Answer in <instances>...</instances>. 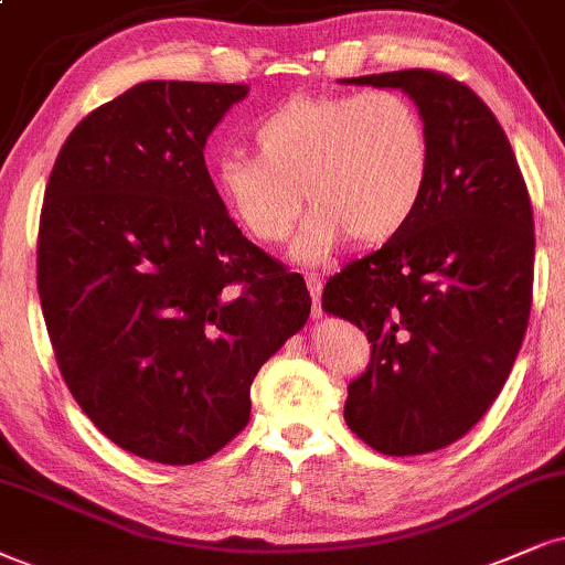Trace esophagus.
I'll return each mask as SVG.
<instances>
[{"label":"esophagus","instance_id":"34e87169","mask_svg":"<svg viewBox=\"0 0 565 565\" xmlns=\"http://www.w3.org/2000/svg\"><path fill=\"white\" fill-rule=\"evenodd\" d=\"M305 281H307V291H310L312 297V316L320 318V291H323V278L318 274H305Z\"/></svg>","mask_w":565,"mask_h":565}]
</instances>
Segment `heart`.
<instances>
[{
  "instance_id": "b5f03b06",
  "label": "heart",
  "mask_w": 565,
  "mask_h": 565,
  "mask_svg": "<svg viewBox=\"0 0 565 565\" xmlns=\"http://www.w3.org/2000/svg\"><path fill=\"white\" fill-rule=\"evenodd\" d=\"M255 153L230 151L213 182L263 245L289 239L299 266H323L344 242L383 245L412 224L430 184L423 114L396 90L291 96L253 127Z\"/></svg>"
}]
</instances>
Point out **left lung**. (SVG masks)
Listing matches in <instances>:
<instances>
[{
    "mask_svg": "<svg viewBox=\"0 0 565 565\" xmlns=\"http://www.w3.org/2000/svg\"><path fill=\"white\" fill-rule=\"evenodd\" d=\"M344 83L402 88L430 135V184L402 234L328 278L323 307L367 333L344 419L388 456L459 440L501 394L532 310L534 218L503 127L435 70Z\"/></svg>",
    "mask_w": 565,
    "mask_h": 565,
    "instance_id": "8db88e82",
    "label": "left lung"
}]
</instances>
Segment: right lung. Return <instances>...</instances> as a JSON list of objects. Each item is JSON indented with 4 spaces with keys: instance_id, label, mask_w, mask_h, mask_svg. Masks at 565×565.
<instances>
[{
    "instance_id": "obj_1",
    "label": "right lung",
    "mask_w": 565,
    "mask_h": 565,
    "mask_svg": "<svg viewBox=\"0 0 565 565\" xmlns=\"http://www.w3.org/2000/svg\"><path fill=\"white\" fill-rule=\"evenodd\" d=\"M247 90L135 85L81 119L46 184L35 263L56 365L90 423L148 461L221 451L310 316L302 276L239 232L205 167Z\"/></svg>"
}]
</instances>
